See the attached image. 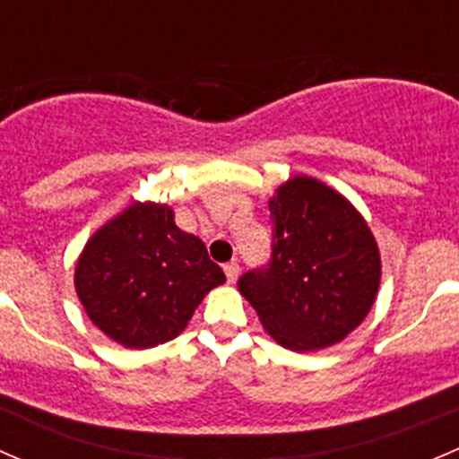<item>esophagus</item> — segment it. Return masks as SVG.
Returning a JSON list of instances; mask_svg holds the SVG:
<instances>
[{
	"mask_svg": "<svg viewBox=\"0 0 459 459\" xmlns=\"http://www.w3.org/2000/svg\"><path fill=\"white\" fill-rule=\"evenodd\" d=\"M224 273H226V280L230 281V284H235L239 277V264L238 262H229L224 266Z\"/></svg>",
	"mask_w": 459,
	"mask_h": 459,
	"instance_id": "obj_1",
	"label": "esophagus"
}]
</instances>
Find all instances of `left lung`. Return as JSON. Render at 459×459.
Here are the masks:
<instances>
[{
    "mask_svg": "<svg viewBox=\"0 0 459 459\" xmlns=\"http://www.w3.org/2000/svg\"><path fill=\"white\" fill-rule=\"evenodd\" d=\"M273 253L238 289L277 344L319 351L344 340L371 311L382 277L377 242L340 193L298 175L268 202Z\"/></svg>",
    "mask_w": 459,
    "mask_h": 459,
    "instance_id": "8db88e82",
    "label": "left lung"
}]
</instances>
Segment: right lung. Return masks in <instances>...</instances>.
Masks as SVG:
<instances>
[{
	"instance_id": "obj_1",
	"label": "right lung",
	"mask_w": 459,
	"mask_h": 459,
	"mask_svg": "<svg viewBox=\"0 0 459 459\" xmlns=\"http://www.w3.org/2000/svg\"><path fill=\"white\" fill-rule=\"evenodd\" d=\"M224 271L166 204L133 202L86 242L75 290L86 316L128 349H151L186 328Z\"/></svg>"
}]
</instances>
